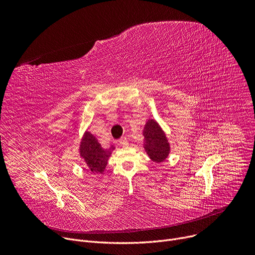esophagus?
<instances>
[{
  "label": "esophagus",
  "instance_id": "1",
  "mask_svg": "<svg viewBox=\"0 0 255 255\" xmlns=\"http://www.w3.org/2000/svg\"><path fill=\"white\" fill-rule=\"evenodd\" d=\"M119 143H120L121 145H123V146H127V145H128V140H127L126 137H121V138L119 139Z\"/></svg>",
  "mask_w": 255,
  "mask_h": 255
}]
</instances>
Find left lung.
I'll list each match as a JSON object with an SVG mask.
<instances>
[{
    "label": "left lung",
    "instance_id": "obj_1",
    "mask_svg": "<svg viewBox=\"0 0 255 255\" xmlns=\"http://www.w3.org/2000/svg\"><path fill=\"white\" fill-rule=\"evenodd\" d=\"M143 149L155 163H162L170 153V143L166 133L155 119H149L142 129Z\"/></svg>",
    "mask_w": 255,
    "mask_h": 255
}]
</instances>
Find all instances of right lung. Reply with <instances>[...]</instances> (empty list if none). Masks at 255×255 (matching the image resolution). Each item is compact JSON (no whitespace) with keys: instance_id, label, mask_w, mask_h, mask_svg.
<instances>
[{"instance_id":"obj_1","label":"right lung","mask_w":255,"mask_h":255,"mask_svg":"<svg viewBox=\"0 0 255 255\" xmlns=\"http://www.w3.org/2000/svg\"><path fill=\"white\" fill-rule=\"evenodd\" d=\"M115 149L116 146L114 145H110L109 148L105 149L102 148L98 137L86 129L79 141L78 153L80 159L85 162L92 173L102 175Z\"/></svg>"}]
</instances>
